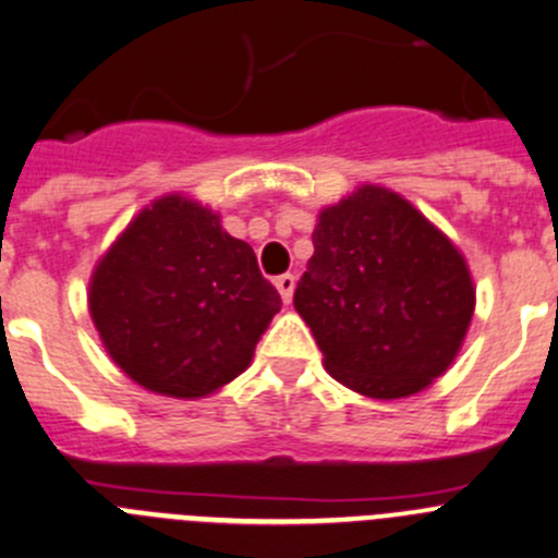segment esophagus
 <instances>
[{
	"label": "esophagus",
	"instance_id": "1",
	"mask_svg": "<svg viewBox=\"0 0 558 558\" xmlns=\"http://www.w3.org/2000/svg\"><path fill=\"white\" fill-rule=\"evenodd\" d=\"M275 289H278V294H280V300L286 302V305H289L291 302V296H294V275H278V278H275Z\"/></svg>",
	"mask_w": 558,
	"mask_h": 558
}]
</instances>
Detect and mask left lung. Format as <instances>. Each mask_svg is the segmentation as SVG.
<instances>
[{
	"label": "left lung",
	"mask_w": 558,
	"mask_h": 558,
	"mask_svg": "<svg viewBox=\"0 0 558 558\" xmlns=\"http://www.w3.org/2000/svg\"><path fill=\"white\" fill-rule=\"evenodd\" d=\"M474 305L466 256L400 193L360 185L318 213L294 307L343 387L423 392L456 362Z\"/></svg>",
	"instance_id": "8db88e82"
}]
</instances>
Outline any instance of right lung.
I'll use <instances>...</instances> for the list:
<instances>
[{
	"label": "right lung",
	"mask_w": 558,
	"mask_h": 558,
	"mask_svg": "<svg viewBox=\"0 0 558 558\" xmlns=\"http://www.w3.org/2000/svg\"><path fill=\"white\" fill-rule=\"evenodd\" d=\"M89 316L128 378L196 400L234 381L280 311L256 253L185 193L155 198L97 258Z\"/></svg>",
	"instance_id": "right-lung-1"
}]
</instances>
